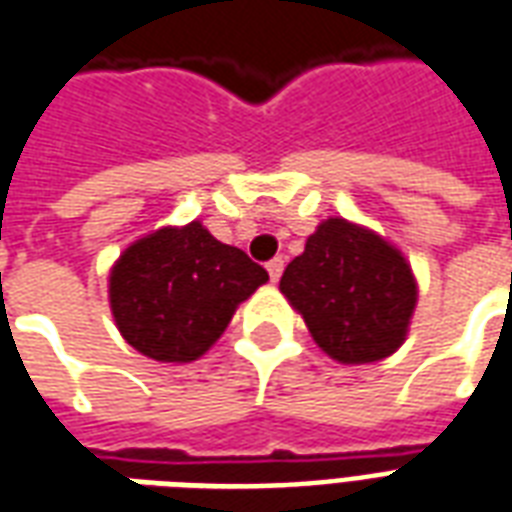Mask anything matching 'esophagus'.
Returning <instances> with one entry per match:
<instances>
[{
  "label": "esophagus",
  "instance_id": "34e87169",
  "mask_svg": "<svg viewBox=\"0 0 512 512\" xmlns=\"http://www.w3.org/2000/svg\"><path fill=\"white\" fill-rule=\"evenodd\" d=\"M268 277H271V282H277L279 277H282V271H285V260L282 257H274V260H268Z\"/></svg>",
  "mask_w": 512,
  "mask_h": 512
}]
</instances>
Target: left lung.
Wrapping results in <instances>:
<instances>
[{"mask_svg": "<svg viewBox=\"0 0 512 512\" xmlns=\"http://www.w3.org/2000/svg\"><path fill=\"white\" fill-rule=\"evenodd\" d=\"M279 290L301 312L312 340L343 365L395 354L417 304L406 257L345 219H326L307 238Z\"/></svg>", "mask_w": 512, "mask_h": 512, "instance_id": "8db88e82", "label": "left lung"}]
</instances>
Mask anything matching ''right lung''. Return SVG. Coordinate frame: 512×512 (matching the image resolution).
Instances as JSON below:
<instances>
[{
  "mask_svg": "<svg viewBox=\"0 0 512 512\" xmlns=\"http://www.w3.org/2000/svg\"><path fill=\"white\" fill-rule=\"evenodd\" d=\"M268 271L216 241L200 222L164 227L120 255L109 277L117 329L156 362H191L211 348L235 307Z\"/></svg>",
  "mask_w": 512,
  "mask_h": 512,
  "instance_id": "right-lung-1",
  "label": "right lung"
}]
</instances>
